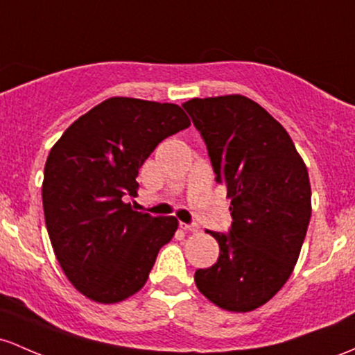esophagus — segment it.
Returning <instances> with one entry per match:
<instances>
[{
  "mask_svg": "<svg viewBox=\"0 0 355 355\" xmlns=\"http://www.w3.org/2000/svg\"><path fill=\"white\" fill-rule=\"evenodd\" d=\"M180 227L187 232H198V225L197 224H185V222H180Z\"/></svg>",
  "mask_w": 355,
  "mask_h": 355,
  "instance_id": "1",
  "label": "esophagus"
}]
</instances>
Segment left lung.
Instances as JSON below:
<instances>
[{
	"label": "left lung",
	"mask_w": 355,
	"mask_h": 355,
	"mask_svg": "<svg viewBox=\"0 0 355 355\" xmlns=\"http://www.w3.org/2000/svg\"><path fill=\"white\" fill-rule=\"evenodd\" d=\"M184 107L232 216L229 234L209 231L219 259L196 271V285L222 310L252 311L282 290L298 261L311 216L309 170L285 128L249 97H196Z\"/></svg>",
	"instance_id": "1"
}]
</instances>
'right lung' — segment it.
<instances>
[{"label":"right lung","instance_id":"add662e5","mask_svg":"<svg viewBox=\"0 0 355 355\" xmlns=\"http://www.w3.org/2000/svg\"><path fill=\"white\" fill-rule=\"evenodd\" d=\"M190 126L177 104L111 97L64 131L45 163L42 198L50 243L77 291L119 303L145 286L178 220L138 212V170L159 141Z\"/></svg>","mask_w":355,"mask_h":355}]
</instances>
